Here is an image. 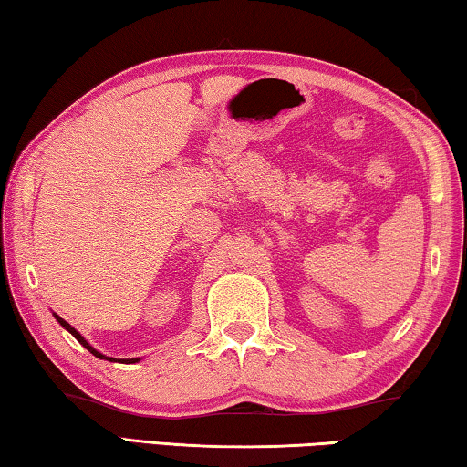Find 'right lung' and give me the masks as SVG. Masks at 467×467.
I'll use <instances>...</instances> for the list:
<instances>
[{
	"instance_id": "right-lung-1",
	"label": "right lung",
	"mask_w": 467,
	"mask_h": 467,
	"mask_svg": "<svg viewBox=\"0 0 467 467\" xmlns=\"http://www.w3.org/2000/svg\"><path fill=\"white\" fill-rule=\"evenodd\" d=\"M54 317H56V321H58V324H60V326H62L64 329H67V332H70V334H73V336H75V338H77L78 342H81V344H83V347H85V348H88V350H89V353H91L93 357H98V358H104V361H117V358H114V357H106V355H102V353H99V350H96V348H93V347H91V344H89L88 340H85V338H83V336H81V334H78V332H77V329H75L73 326H70V324H68V321H64V319L60 317V315H56V313H54ZM120 361H123V363H138V361H141V357H135V358H120Z\"/></svg>"
}]
</instances>
